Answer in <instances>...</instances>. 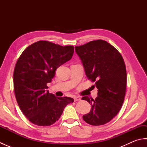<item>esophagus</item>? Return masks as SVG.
<instances>
[{"label":"esophagus","instance_id":"esophagus-1","mask_svg":"<svg viewBox=\"0 0 147 147\" xmlns=\"http://www.w3.org/2000/svg\"><path fill=\"white\" fill-rule=\"evenodd\" d=\"M81 98L80 97H78V96H74V102H76V101H79L80 100Z\"/></svg>","mask_w":147,"mask_h":147}]
</instances>
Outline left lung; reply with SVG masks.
Instances as JSON below:
<instances>
[{"instance_id": "1", "label": "left lung", "mask_w": 147, "mask_h": 147, "mask_svg": "<svg viewBox=\"0 0 147 147\" xmlns=\"http://www.w3.org/2000/svg\"><path fill=\"white\" fill-rule=\"evenodd\" d=\"M86 76L98 89L95 100L83 96L92 104L90 112L83 115L86 123L93 126L109 123L123 105L126 88V69L123 58L117 49L102 40H93L76 46Z\"/></svg>"}]
</instances>
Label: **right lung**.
<instances>
[{"mask_svg": "<svg viewBox=\"0 0 147 147\" xmlns=\"http://www.w3.org/2000/svg\"><path fill=\"white\" fill-rule=\"evenodd\" d=\"M73 53V46L38 41L27 47L18 59L13 74L15 96L31 123L52 125L60 118L65 106L74 102L71 97L55 96L47 90L55 70L69 61Z\"/></svg>", "mask_w": 147, "mask_h": 147, "instance_id": "1", "label": "right lung"}]
</instances>
